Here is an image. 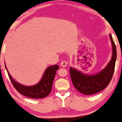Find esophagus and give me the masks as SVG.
<instances>
[{
  "label": "esophagus",
  "instance_id": "obj_1",
  "mask_svg": "<svg viewBox=\"0 0 122 122\" xmlns=\"http://www.w3.org/2000/svg\"><path fill=\"white\" fill-rule=\"evenodd\" d=\"M61 65L62 67H65L67 65V62H66V61H62L61 62Z\"/></svg>",
  "mask_w": 122,
  "mask_h": 122
}]
</instances>
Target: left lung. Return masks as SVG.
<instances>
[{"label": "left lung", "mask_w": 122, "mask_h": 122, "mask_svg": "<svg viewBox=\"0 0 122 122\" xmlns=\"http://www.w3.org/2000/svg\"><path fill=\"white\" fill-rule=\"evenodd\" d=\"M110 38L112 47V56L108 65L102 71L95 75H90L83 74L73 67L70 68V75L73 85L81 93L86 95L96 94L106 88L110 82L115 71L117 52L110 34Z\"/></svg>", "instance_id": "obj_1"}]
</instances>
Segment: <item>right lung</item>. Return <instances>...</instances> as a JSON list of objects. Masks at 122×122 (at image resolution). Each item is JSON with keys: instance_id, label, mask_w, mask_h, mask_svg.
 Wrapping results in <instances>:
<instances>
[{"instance_id": "add662e5", "label": "right lung", "mask_w": 122, "mask_h": 122, "mask_svg": "<svg viewBox=\"0 0 122 122\" xmlns=\"http://www.w3.org/2000/svg\"><path fill=\"white\" fill-rule=\"evenodd\" d=\"M5 66L10 79L15 89L22 95L36 99L45 98L50 94L56 72L59 68L57 65L48 67L38 84L33 86H25L14 81Z\"/></svg>"}]
</instances>
